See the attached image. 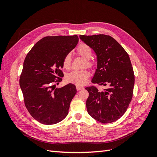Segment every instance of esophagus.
Segmentation results:
<instances>
[{
  "instance_id": "obj_1",
  "label": "esophagus",
  "mask_w": 157,
  "mask_h": 157,
  "mask_svg": "<svg viewBox=\"0 0 157 157\" xmlns=\"http://www.w3.org/2000/svg\"><path fill=\"white\" fill-rule=\"evenodd\" d=\"M76 88H77V90H80L84 89V87L80 86H77V87H76Z\"/></svg>"
}]
</instances>
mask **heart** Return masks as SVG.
Here are the masks:
<instances>
[{"label": "heart", "mask_w": 157, "mask_h": 157, "mask_svg": "<svg viewBox=\"0 0 157 157\" xmlns=\"http://www.w3.org/2000/svg\"><path fill=\"white\" fill-rule=\"evenodd\" d=\"M77 54L84 59H86V65L88 67H94V62L90 59L93 52L91 47L86 44H80L77 48ZM64 69H69L71 65V55L70 53L66 54L62 61ZM90 73L87 70L73 71L66 75V80L69 83L74 84L77 86H83L86 83L90 77Z\"/></svg>", "instance_id": "b5f03b06"}]
</instances>
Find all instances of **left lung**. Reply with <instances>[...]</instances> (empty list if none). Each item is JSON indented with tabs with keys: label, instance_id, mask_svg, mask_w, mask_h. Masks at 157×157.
<instances>
[{
	"label": "left lung",
	"instance_id": "8db88e82",
	"mask_svg": "<svg viewBox=\"0 0 157 157\" xmlns=\"http://www.w3.org/2000/svg\"><path fill=\"white\" fill-rule=\"evenodd\" d=\"M97 56L98 67L92 80L94 84L109 88L99 91L95 86L86 87L89 115L101 123H111L124 115L132 100L134 73L126 50L113 37L106 35H80Z\"/></svg>",
	"mask_w": 157,
	"mask_h": 157
}]
</instances>
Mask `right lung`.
Wrapping results in <instances>:
<instances>
[{
    "label": "right lung",
    "instance_id": "obj_1",
    "mask_svg": "<svg viewBox=\"0 0 157 157\" xmlns=\"http://www.w3.org/2000/svg\"><path fill=\"white\" fill-rule=\"evenodd\" d=\"M78 42L77 35L45 36L25 57L20 79L23 101L30 115L42 124H56L69 113L75 85L55 88L54 84L62 80L63 59Z\"/></svg>",
    "mask_w": 157,
    "mask_h": 157
}]
</instances>
